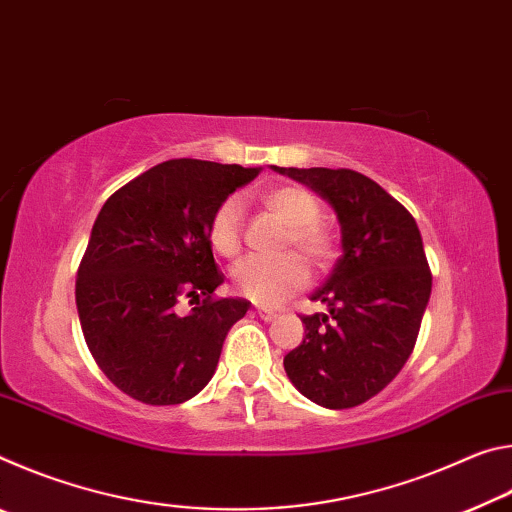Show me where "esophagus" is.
<instances>
[{
    "label": "esophagus",
    "mask_w": 512,
    "mask_h": 512,
    "mask_svg": "<svg viewBox=\"0 0 512 512\" xmlns=\"http://www.w3.org/2000/svg\"><path fill=\"white\" fill-rule=\"evenodd\" d=\"M257 314H259V318L266 320V323H271V320L277 318V314H275L273 309H264V307H257Z\"/></svg>",
    "instance_id": "34e87169"
}]
</instances>
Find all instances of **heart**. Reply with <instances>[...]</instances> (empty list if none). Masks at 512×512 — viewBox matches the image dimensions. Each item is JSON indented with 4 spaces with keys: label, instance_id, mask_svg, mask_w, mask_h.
I'll list each match as a JSON object with an SVG mask.
<instances>
[{
    "label": "heart",
    "instance_id": "heart-1",
    "mask_svg": "<svg viewBox=\"0 0 512 512\" xmlns=\"http://www.w3.org/2000/svg\"><path fill=\"white\" fill-rule=\"evenodd\" d=\"M264 205L273 210L289 225V239L314 264H325L334 253V239L329 230L318 223L320 207L314 194L302 187H275L262 196ZM241 216L244 205L241 198L230 196L216 207L207 239L214 253L232 257L239 250ZM307 264L298 253H284L277 257H246L232 268V284L241 296L257 305H280L291 293H296L307 282Z\"/></svg>",
    "mask_w": 512,
    "mask_h": 512
}]
</instances>
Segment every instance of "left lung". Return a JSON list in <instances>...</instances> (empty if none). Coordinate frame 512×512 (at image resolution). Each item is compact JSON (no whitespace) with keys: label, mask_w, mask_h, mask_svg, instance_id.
<instances>
[{"label":"left lung","mask_w":512,"mask_h":512,"mask_svg":"<svg viewBox=\"0 0 512 512\" xmlns=\"http://www.w3.org/2000/svg\"><path fill=\"white\" fill-rule=\"evenodd\" d=\"M309 187L341 225L343 255L302 316L305 339L284 357L291 384L325 409H352L386 388L411 357L431 296L422 237L406 207L352 169L271 167Z\"/></svg>","instance_id":"obj_1"}]
</instances>
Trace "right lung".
<instances>
[{"label":"right lung","instance_id":"obj_1","mask_svg":"<svg viewBox=\"0 0 512 512\" xmlns=\"http://www.w3.org/2000/svg\"><path fill=\"white\" fill-rule=\"evenodd\" d=\"M259 167L167 160L103 203L76 277L85 343L112 384L153 406L192 400L212 379L244 298H214L223 273L207 228ZM190 298L197 307L180 315Z\"/></svg>","mask_w":512,"mask_h":512}]
</instances>
